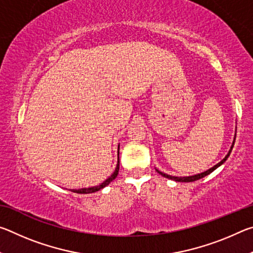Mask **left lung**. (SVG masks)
Returning <instances> with one entry per match:
<instances>
[{
	"instance_id": "1",
	"label": "left lung",
	"mask_w": 253,
	"mask_h": 253,
	"mask_svg": "<svg viewBox=\"0 0 253 253\" xmlns=\"http://www.w3.org/2000/svg\"><path fill=\"white\" fill-rule=\"evenodd\" d=\"M234 142H235V137H234V139H233V143H232V146H231V149L229 151V153L226 154V156L223 158V160H222L220 163H217L216 165H214L213 168H211V169H208V170H205V172H203V173H200V174H196V175H192V176L177 177V176H172V175L162 173V172H160V170H158V169H156V170L162 175V176H164V177H166V178H169V179H173V181H176V182H194V181H198V179L202 178V177H204V176H207V175H209L210 173H212L214 169H216L217 168H219V166H221L226 160H228V157L230 156V153H231V151H232V148H233Z\"/></svg>"
}]
</instances>
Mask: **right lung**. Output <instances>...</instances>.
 I'll return each instance as SVG.
<instances>
[{
	"instance_id": "add662e5",
	"label": "right lung",
	"mask_w": 253,
	"mask_h": 253,
	"mask_svg": "<svg viewBox=\"0 0 253 253\" xmlns=\"http://www.w3.org/2000/svg\"><path fill=\"white\" fill-rule=\"evenodd\" d=\"M118 155H119V146H118ZM118 170H119V156H118V163H117V166L116 169H115L114 173L110 175V176L106 179V181L102 182L101 184L97 186H92V187H87V188H79V190H71V192H75V193H79V194H88V193H95V192L101 190V188H104L105 186L108 185L110 182H113L115 178L117 177L118 175Z\"/></svg>"
}]
</instances>
